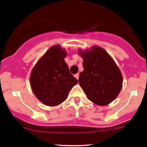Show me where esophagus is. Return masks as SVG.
Returning a JSON list of instances; mask_svg holds the SVG:
<instances>
[{
    "instance_id": "esophagus-1",
    "label": "esophagus",
    "mask_w": 147,
    "mask_h": 147,
    "mask_svg": "<svg viewBox=\"0 0 147 147\" xmlns=\"http://www.w3.org/2000/svg\"><path fill=\"white\" fill-rule=\"evenodd\" d=\"M75 78H76L77 79H78H78H79V73L75 74Z\"/></svg>"
}]
</instances>
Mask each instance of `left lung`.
<instances>
[{
    "label": "left lung",
    "mask_w": 147,
    "mask_h": 147,
    "mask_svg": "<svg viewBox=\"0 0 147 147\" xmlns=\"http://www.w3.org/2000/svg\"><path fill=\"white\" fill-rule=\"evenodd\" d=\"M83 59V71L79 84L87 98L95 105L106 106L117 98L123 87V75L110 55L98 46L78 49Z\"/></svg>",
    "instance_id": "left-lung-1"
}]
</instances>
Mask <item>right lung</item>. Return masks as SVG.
I'll return each mask as SVG.
<instances>
[{
    "label": "right lung",
    "mask_w": 147,
    "mask_h": 147,
    "mask_svg": "<svg viewBox=\"0 0 147 147\" xmlns=\"http://www.w3.org/2000/svg\"><path fill=\"white\" fill-rule=\"evenodd\" d=\"M67 52L60 45L52 46L37 61L30 75L32 92L43 105L55 107L67 99L78 83L64 61Z\"/></svg>",
    "instance_id": "add662e5"
}]
</instances>
